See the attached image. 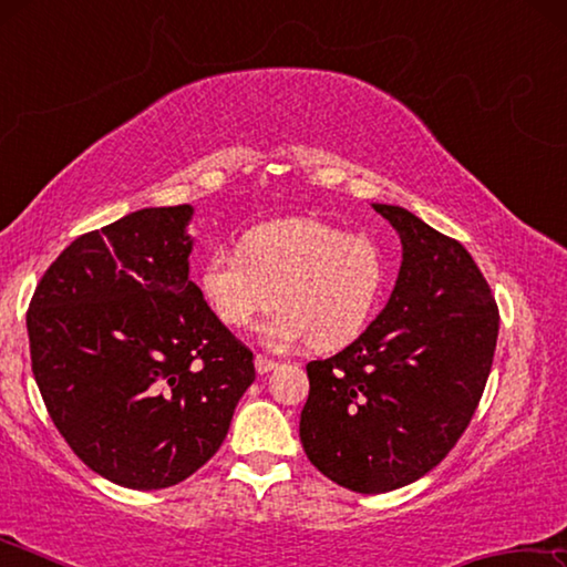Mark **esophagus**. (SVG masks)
Segmentation results:
<instances>
[{
  "mask_svg": "<svg viewBox=\"0 0 567 567\" xmlns=\"http://www.w3.org/2000/svg\"><path fill=\"white\" fill-rule=\"evenodd\" d=\"M275 368H277V362L272 358H265V354H257V358H255L257 375H267V372H272Z\"/></svg>",
  "mask_w": 567,
  "mask_h": 567,
  "instance_id": "34e87169",
  "label": "esophagus"
}]
</instances>
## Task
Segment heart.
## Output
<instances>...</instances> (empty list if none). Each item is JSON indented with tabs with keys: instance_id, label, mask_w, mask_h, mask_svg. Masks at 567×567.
Segmentation results:
<instances>
[{
	"instance_id": "1",
	"label": "heart",
	"mask_w": 567,
	"mask_h": 567,
	"mask_svg": "<svg viewBox=\"0 0 567 567\" xmlns=\"http://www.w3.org/2000/svg\"><path fill=\"white\" fill-rule=\"evenodd\" d=\"M197 285L227 328H247L272 300L262 340L315 350L348 348L368 328L388 285V262L370 237L320 219H277L245 233L239 249L205 255Z\"/></svg>"
}]
</instances>
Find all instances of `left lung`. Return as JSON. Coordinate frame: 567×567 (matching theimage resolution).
I'll return each mask as SVG.
<instances>
[{
  "instance_id": "obj_1",
  "label": "left lung",
  "mask_w": 567,
  "mask_h": 567,
  "mask_svg": "<svg viewBox=\"0 0 567 567\" xmlns=\"http://www.w3.org/2000/svg\"><path fill=\"white\" fill-rule=\"evenodd\" d=\"M402 262L382 312L358 340L307 364L300 440L310 463L348 491L415 483L465 433L497 342V305L467 249L398 205Z\"/></svg>"
}]
</instances>
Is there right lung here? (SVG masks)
Returning a JSON list of instances; mask_svg holds the SVG:
<instances>
[{"instance_id":"1","label":"right lung","mask_w":567,"mask_h":567,"mask_svg":"<svg viewBox=\"0 0 567 567\" xmlns=\"http://www.w3.org/2000/svg\"><path fill=\"white\" fill-rule=\"evenodd\" d=\"M192 205L145 207L64 249L27 312L32 372L94 473L162 491L229 430L255 362L189 280Z\"/></svg>"}]
</instances>
